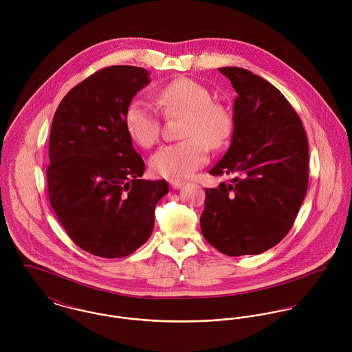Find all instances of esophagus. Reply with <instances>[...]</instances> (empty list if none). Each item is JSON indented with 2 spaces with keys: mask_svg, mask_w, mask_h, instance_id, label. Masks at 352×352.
<instances>
[{
  "mask_svg": "<svg viewBox=\"0 0 352 352\" xmlns=\"http://www.w3.org/2000/svg\"><path fill=\"white\" fill-rule=\"evenodd\" d=\"M169 184H170V187H172L173 190H179V188H182V187L184 186V183L180 182V180H170Z\"/></svg>",
  "mask_w": 352,
  "mask_h": 352,
  "instance_id": "esophagus-1",
  "label": "esophagus"
}]
</instances>
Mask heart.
Here are the masks:
<instances>
[{
	"label": "heart",
	"mask_w": 352,
	"mask_h": 352,
	"mask_svg": "<svg viewBox=\"0 0 352 352\" xmlns=\"http://www.w3.org/2000/svg\"><path fill=\"white\" fill-rule=\"evenodd\" d=\"M157 99L168 116H184L180 142L165 145L151 158V172L165 179H182L206 164L208 146L222 148L230 138L233 122L229 111L212 101L201 84L182 77L157 92ZM124 127L130 138L142 148H151L160 138L161 124L149 102L134 99L124 112Z\"/></svg>",
	"instance_id": "obj_1"
}]
</instances>
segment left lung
<instances>
[{
  "label": "left lung",
  "instance_id": "left-lung-1",
  "mask_svg": "<svg viewBox=\"0 0 352 352\" xmlns=\"http://www.w3.org/2000/svg\"><path fill=\"white\" fill-rule=\"evenodd\" d=\"M237 92L229 151L210 170L234 175L206 188L203 237L228 256L258 254L292 229L309 183L301 119L278 88L241 67L218 69Z\"/></svg>",
  "mask_w": 352,
  "mask_h": 352
}]
</instances>
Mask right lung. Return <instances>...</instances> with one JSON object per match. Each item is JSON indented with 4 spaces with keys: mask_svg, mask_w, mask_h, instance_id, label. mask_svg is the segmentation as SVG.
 <instances>
[{
    "mask_svg": "<svg viewBox=\"0 0 352 352\" xmlns=\"http://www.w3.org/2000/svg\"><path fill=\"white\" fill-rule=\"evenodd\" d=\"M149 82L142 67H104L70 89L52 119L51 207L69 237L95 256L124 257L142 247L169 191L165 180L141 179L145 162L124 127L127 105Z\"/></svg>",
    "mask_w": 352,
    "mask_h": 352,
    "instance_id": "right-lung-1",
    "label": "right lung"
}]
</instances>
